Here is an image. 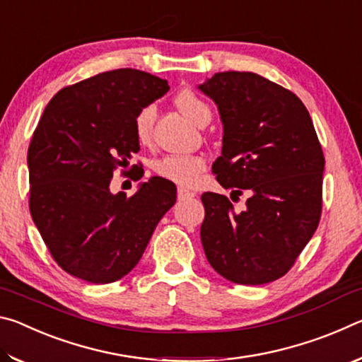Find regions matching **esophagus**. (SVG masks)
Segmentation results:
<instances>
[{"label": "esophagus", "mask_w": 362, "mask_h": 362, "mask_svg": "<svg viewBox=\"0 0 362 362\" xmlns=\"http://www.w3.org/2000/svg\"><path fill=\"white\" fill-rule=\"evenodd\" d=\"M177 196H179V199H192L196 196L194 192H189L187 188H179L177 189Z\"/></svg>", "instance_id": "1"}]
</instances>
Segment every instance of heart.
<instances>
[{
  "label": "heart",
  "instance_id": "b5f03b06",
  "mask_svg": "<svg viewBox=\"0 0 362 362\" xmlns=\"http://www.w3.org/2000/svg\"><path fill=\"white\" fill-rule=\"evenodd\" d=\"M175 105L180 112L198 126H206L212 118L209 103L192 89H183L175 95ZM156 118L155 103H146L137 110L134 116V136L140 145L150 144L153 136V124ZM206 161L194 155H168L153 163V170L158 177L169 180L180 187H193L204 173Z\"/></svg>",
  "mask_w": 362,
  "mask_h": 362
}]
</instances>
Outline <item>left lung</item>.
Returning a JSON list of instances; mask_svg holds the SVG:
<instances>
[{"label": "left lung", "instance_id": "8db88e82", "mask_svg": "<svg viewBox=\"0 0 362 362\" xmlns=\"http://www.w3.org/2000/svg\"><path fill=\"white\" fill-rule=\"evenodd\" d=\"M223 122L212 173L247 192L236 212L223 194H201V243L211 267L236 284L259 286L289 272L320 225L324 155L302 100L250 71H220L199 86Z\"/></svg>", "mask_w": 362, "mask_h": 362}]
</instances>
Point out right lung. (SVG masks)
<instances>
[{"instance_id": "1", "label": "right lung", "mask_w": 362, "mask_h": 362, "mask_svg": "<svg viewBox=\"0 0 362 362\" xmlns=\"http://www.w3.org/2000/svg\"><path fill=\"white\" fill-rule=\"evenodd\" d=\"M168 90L166 79L119 69L60 89L42 112L27 155L28 207L52 259L71 276L94 284L126 276L174 206L177 188L161 177L131 198L110 192L115 170L129 174L140 150L137 110Z\"/></svg>"}]
</instances>
